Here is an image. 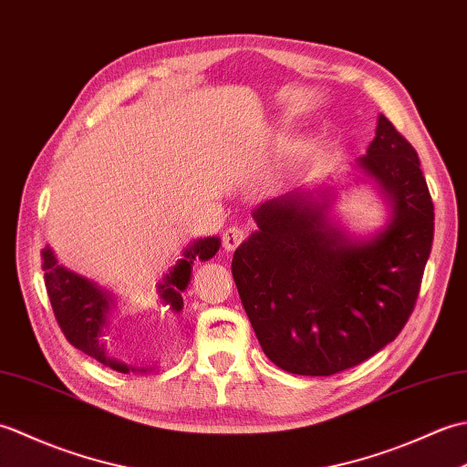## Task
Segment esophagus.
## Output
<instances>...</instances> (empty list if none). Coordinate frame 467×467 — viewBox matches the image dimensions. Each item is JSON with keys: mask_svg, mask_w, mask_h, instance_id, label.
I'll return each mask as SVG.
<instances>
[{"mask_svg": "<svg viewBox=\"0 0 467 467\" xmlns=\"http://www.w3.org/2000/svg\"><path fill=\"white\" fill-rule=\"evenodd\" d=\"M246 239V231L241 226H231L226 228V233L223 234V246L226 253H233L234 249H239V244Z\"/></svg>", "mask_w": 467, "mask_h": 467, "instance_id": "esophagus-1", "label": "esophagus"}]
</instances>
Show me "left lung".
<instances>
[{
  "label": "left lung",
  "mask_w": 467,
  "mask_h": 467,
  "mask_svg": "<svg viewBox=\"0 0 467 467\" xmlns=\"http://www.w3.org/2000/svg\"><path fill=\"white\" fill-rule=\"evenodd\" d=\"M389 221L351 236L331 218L333 192H286L253 211L256 231L233 276L265 355L295 375H333L369 359L408 323L433 243V202L418 152L379 114L355 161Z\"/></svg>",
  "instance_id": "left-lung-1"
}]
</instances>
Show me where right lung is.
I'll return each instance as SVG.
<instances>
[{"mask_svg":"<svg viewBox=\"0 0 467 467\" xmlns=\"http://www.w3.org/2000/svg\"><path fill=\"white\" fill-rule=\"evenodd\" d=\"M218 249H221L218 236H204V239L192 241L182 251V259H178L176 265L171 266L162 276V281L158 283V295L174 313L182 311V293L191 283L194 261L213 259ZM42 259L49 303H52L57 325L62 327L66 339L76 349L90 355L92 359L100 361L114 371H148V367H134L114 359L104 349L102 335L108 329V323H110L116 296L104 286L88 281L86 276L57 265L56 254L49 246L42 251Z\"/></svg>","mask_w":467,"mask_h":467,"instance_id":"1","label":"right lung"}]
</instances>
